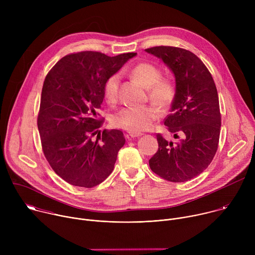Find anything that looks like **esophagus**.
Listing matches in <instances>:
<instances>
[{"mask_svg":"<svg viewBox=\"0 0 255 255\" xmlns=\"http://www.w3.org/2000/svg\"><path fill=\"white\" fill-rule=\"evenodd\" d=\"M128 134H129V136H131L132 138L139 137V136H141V135H142L141 133H136V132H128Z\"/></svg>","mask_w":255,"mask_h":255,"instance_id":"34e87169","label":"esophagus"}]
</instances>
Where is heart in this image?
<instances>
[{"instance_id":"1","label":"heart","mask_w":255,"mask_h":255,"mask_svg":"<svg viewBox=\"0 0 255 255\" xmlns=\"http://www.w3.org/2000/svg\"><path fill=\"white\" fill-rule=\"evenodd\" d=\"M131 74L141 86L147 89L149 99L156 105L165 108L172 103L175 96L174 86L170 81L161 79V71L156 66L142 62L132 68ZM120 77L117 74L106 80L104 96L108 102L113 103L116 101ZM156 105L124 108L113 117V123L115 126L129 132L146 131L152 127L161 115L160 109Z\"/></svg>"}]
</instances>
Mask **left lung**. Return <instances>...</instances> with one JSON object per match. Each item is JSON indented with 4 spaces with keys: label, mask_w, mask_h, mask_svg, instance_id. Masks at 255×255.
<instances>
[{
    "label": "left lung",
    "mask_w": 255,
    "mask_h": 255,
    "mask_svg": "<svg viewBox=\"0 0 255 255\" xmlns=\"http://www.w3.org/2000/svg\"><path fill=\"white\" fill-rule=\"evenodd\" d=\"M171 70L175 96L164 125L180 139L173 143L157 134L158 150L149 166L160 177L184 183L202 173L213 160L220 136L219 98L210 71L193 52L172 46L145 49Z\"/></svg>",
    "instance_id": "8db88e82"
}]
</instances>
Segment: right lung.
<instances>
[{
    "instance_id": "obj_1",
    "label": "right lung",
    "mask_w": 255,
    "mask_h": 255,
    "mask_svg": "<svg viewBox=\"0 0 255 255\" xmlns=\"http://www.w3.org/2000/svg\"><path fill=\"white\" fill-rule=\"evenodd\" d=\"M134 56V52L112 57L97 51L68 54L46 76L37 125L44 155L66 183L93 188L113 171L125 137L117 129L101 132L97 111L105 98L106 80Z\"/></svg>"
}]
</instances>
